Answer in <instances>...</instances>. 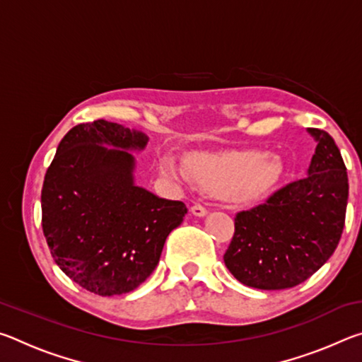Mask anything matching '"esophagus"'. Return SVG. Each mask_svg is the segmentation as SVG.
<instances>
[{
	"mask_svg": "<svg viewBox=\"0 0 362 362\" xmlns=\"http://www.w3.org/2000/svg\"><path fill=\"white\" fill-rule=\"evenodd\" d=\"M192 212H193V216H196V217H204V216H207V209L204 206H201V204H194L193 207H192Z\"/></svg>",
	"mask_w": 362,
	"mask_h": 362,
	"instance_id": "34e87169",
	"label": "esophagus"
}]
</instances>
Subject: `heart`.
Instances as JSON below:
<instances>
[{
    "mask_svg": "<svg viewBox=\"0 0 362 362\" xmlns=\"http://www.w3.org/2000/svg\"><path fill=\"white\" fill-rule=\"evenodd\" d=\"M163 174L185 179V174L173 159L161 161ZM189 175L206 188L228 201H252L267 194L283 174V164L276 156L259 151L206 153L188 161Z\"/></svg>",
    "mask_w": 362,
    "mask_h": 362,
    "instance_id": "heart-1",
    "label": "heart"
}]
</instances>
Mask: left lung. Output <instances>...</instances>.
<instances>
[{
	"label": "left lung",
	"mask_w": 362,
	"mask_h": 362,
	"mask_svg": "<svg viewBox=\"0 0 362 362\" xmlns=\"http://www.w3.org/2000/svg\"><path fill=\"white\" fill-rule=\"evenodd\" d=\"M308 132L317 142L308 175L236 214L223 260L244 286L262 291L298 286L329 260L340 241L348 203L345 163L326 131Z\"/></svg>",
	"instance_id": "8db88e82"
}]
</instances>
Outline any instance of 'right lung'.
<instances>
[{
    "instance_id": "add662e5",
    "label": "right lung",
    "mask_w": 362,
    "mask_h": 362,
    "mask_svg": "<svg viewBox=\"0 0 362 362\" xmlns=\"http://www.w3.org/2000/svg\"><path fill=\"white\" fill-rule=\"evenodd\" d=\"M146 136L97 119L65 134L41 189V225L59 268L83 289L121 296L150 276L169 233L188 212L132 179ZM102 143L115 146L108 151Z\"/></svg>"
}]
</instances>
